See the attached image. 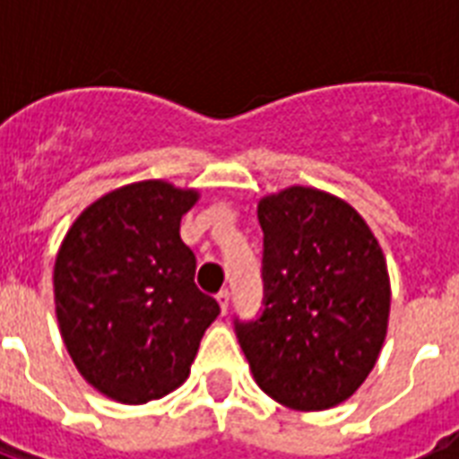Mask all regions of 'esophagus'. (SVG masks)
<instances>
[{
	"instance_id": "obj_1",
	"label": "esophagus",
	"mask_w": 459,
	"mask_h": 459,
	"mask_svg": "<svg viewBox=\"0 0 459 459\" xmlns=\"http://www.w3.org/2000/svg\"><path fill=\"white\" fill-rule=\"evenodd\" d=\"M216 300H219V305H221V312L223 314L229 312V305H230V293H229V290H221V293L216 295Z\"/></svg>"
}]
</instances>
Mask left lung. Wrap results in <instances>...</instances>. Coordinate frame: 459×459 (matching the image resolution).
Instances as JSON below:
<instances>
[{"mask_svg":"<svg viewBox=\"0 0 459 459\" xmlns=\"http://www.w3.org/2000/svg\"><path fill=\"white\" fill-rule=\"evenodd\" d=\"M264 230V312L238 324L262 391L319 412L341 405L374 369L391 314V276L374 230L350 202L290 186L257 204Z\"/></svg>","mask_w":459,"mask_h":459,"instance_id":"left-lung-1","label":"left lung"}]
</instances>
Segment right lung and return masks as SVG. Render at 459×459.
Segmentation results:
<instances>
[{"label":"right lung","instance_id":"1","mask_svg":"<svg viewBox=\"0 0 459 459\" xmlns=\"http://www.w3.org/2000/svg\"><path fill=\"white\" fill-rule=\"evenodd\" d=\"M197 187L164 178L109 190L82 209L54 262V309L75 369L121 405L186 384L219 302L195 286L180 219Z\"/></svg>","mask_w":459,"mask_h":459}]
</instances>
